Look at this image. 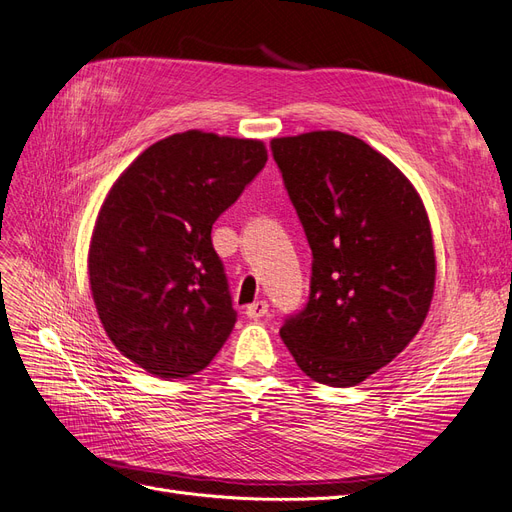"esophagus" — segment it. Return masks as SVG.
Masks as SVG:
<instances>
[{
	"label": "esophagus",
	"mask_w": 512,
	"mask_h": 512,
	"mask_svg": "<svg viewBox=\"0 0 512 512\" xmlns=\"http://www.w3.org/2000/svg\"><path fill=\"white\" fill-rule=\"evenodd\" d=\"M245 314L250 320H258V318H265L269 314V303L267 301H256L252 305H247Z\"/></svg>",
	"instance_id": "1"
}]
</instances>
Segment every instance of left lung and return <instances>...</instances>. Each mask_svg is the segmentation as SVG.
<instances>
[{"mask_svg": "<svg viewBox=\"0 0 512 512\" xmlns=\"http://www.w3.org/2000/svg\"><path fill=\"white\" fill-rule=\"evenodd\" d=\"M312 247L309 299L280 335L305 376L354 386L423 327L436 254L423 200L361 138L318 130L271 141Z\"/></svg>", "mask_w": 512, "mask_h": 512, "instance_id": "8db88e82", "label": "left lung"}]
</instances>
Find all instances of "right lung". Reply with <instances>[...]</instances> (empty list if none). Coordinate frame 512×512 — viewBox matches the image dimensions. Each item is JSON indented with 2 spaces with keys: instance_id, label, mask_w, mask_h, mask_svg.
Masks as SVG:
<instances>
[{
  "instance_id": "obj_1",
  "label": "right lung",
  "mask_w": 512,
  "mask_h": 512,
  "mask_svg": "<svg viewBox=\"0 0 512 512\" xmlns=\"http://www.w3.org/2000/svg\"><path fill=\"white\" fill-rule=\"evenodd\" d=\"M265 164L262 141L188 130L145 149L104 198L91 297L115 348L149 374H196L235 327L211 228Z\"/></svg>"
}]
</instances>
